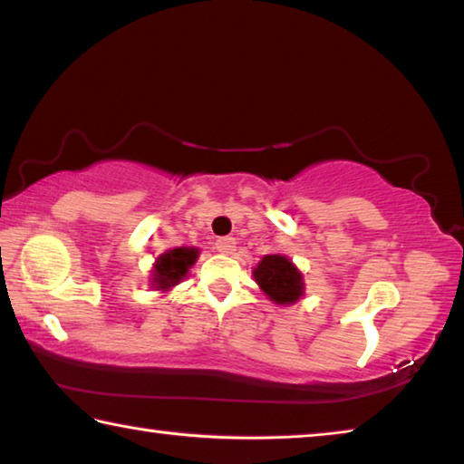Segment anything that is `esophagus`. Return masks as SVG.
<instances>
[{
    "mask_svg": "<svg viewBox=\"0 0 464 464\" xmlns=\"http://www.w3.org/2000/svg\"><path fill=\"white\" fill-rule=\"evenodd\" d=\"M235 246H237V241H235L233 237H218L215 241V247H217V251H221V254H233Z\"/></svg>",
    "mask_w": 464,
    "mask_h": 464,
    "instance_id": "1",
    "label": "esophagus"
}]
</instances>
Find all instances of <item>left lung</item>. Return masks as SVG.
<instances>
[{
	"mask_svg": "<svg viewBox=\"0 0 464 464\" xmlns=\"http://www.w3.org/2000/svg\"><path fill=\"white\" fill-rule=\"evenodd\" d=\"M254 278L270 301L278 304H293L303 296V274L286 256H264L254 270Z\"/></svg>",
	"mask_w": 464,
	"mask_h": 464,
	"instance_id": "left-lung-1",
	"label": "left lung"
}]
</instances>
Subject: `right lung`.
<instances>
[{
	"mask_svg": "<svg viewBox=\"0 0 464 464\" xmlns=\"http://www.w3.org/2000/svg\"><path fill=\"white\" fill-rule=\"evenodd\" d=\"M198 257V249L196 247H176L168 249L166 254H161L155 260L153 270V285L157 290H169L182 280L188 270L192 268V264Z\"/></svg>",
	"mask_w": 464,
	"mask_h": 464,
	"instance_id": "add662e5",
	"label": "right lung"
}]
</instances>
